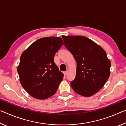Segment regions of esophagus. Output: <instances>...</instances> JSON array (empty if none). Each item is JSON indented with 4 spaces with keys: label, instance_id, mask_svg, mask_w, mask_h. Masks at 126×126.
Listing matches in <instances>:
<instances>
[{
    "label": "esophagus",
    "instance_id": "1",
    "mask_svg": "<svg viewBox=\"0 0 126 126\" xmlns=\"http://www.w3.org/2000/svg\"><path fill=\"white\" fill-rule=\"evenodd\" d=\"M68 71H66V72H64V76H67V74H68Z\"/></svg>",
    "mask_w": 126,
    "mask_h": 126
}]
</instances>
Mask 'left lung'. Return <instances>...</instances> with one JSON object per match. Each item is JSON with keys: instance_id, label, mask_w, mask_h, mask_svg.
Masks as SVG:
<instances>
[{"instance_id": "obj_1", "label": "left lung", "mask_w": 126, "mask_h": 126, "mask_svg": "<svg viewBox=\"0 0 126 126\" xmlns=\"http://www.w3.org/2000/svg\"><path fill=\"white\" fill-rule=\"evenodd\" d=\"M62 37L77 62L76 78L71 82L72 88L82 96H92L110 77V59L103 49L88 38L82 35Z\"/></svg>"}]
</instances>
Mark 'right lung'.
<instances>
[{
	"label": "right lung",
	"mask_w": 126,
	"mask_h": 126,
	"mask_svg": "<svg viewBox=\"0 0 126 126\" xmlns=\"http://www.w3.org/2000/svg\"><path fill=\"white\" fill-rule=\"evenodd\" d=\"M63 44L59 37L42 38L21 55L17 71L22 87L31 96L45 99L56 92L64 74L54 63V55Z\"/></svg>",
	"instance_id": "obj_1"
}]
</instances>
